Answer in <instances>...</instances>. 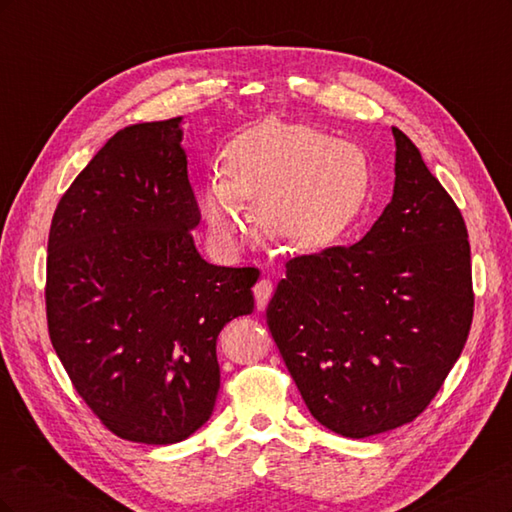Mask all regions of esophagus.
Listing matches in <instances>:
<instances>
[{
    "label": "esophagus",
    "instance_id": "esophagus-1",
    "mask_svg": "<svg viewBox=\"0 0 512 512\" xmlns=\"http://www.w3.org/2000/svg\"><path fill=\"white\" fill-rule=\"evenodd\" d=\"M271 294H273V284H271L269 280H260V282L254 286L256 307L260 309V312L267 307V303H269V299H271Z\"/></svg>",
    "mask_w": 512,
    "mask_h": 512
}]
</instances>
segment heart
Listing matches in <instances>:
<instances>
[{
	"label": "heart",
	"instance_id": "obj_1",
	"mask_svg": "<svg viewBox=\"0 0 512 512\" xmlns=\"http://www.w3.org/2000/svg\"><path fill=\"white\" fill-rule=\"evenodd\" d=\"M367 192L369 162L359 147L303 123L265 121L228 145L224 181L207 185L200 211L222 245H235L243 228L241 200L271 235L320 247L356 220Z\"/></svg>",
	"mask_w": 512,
	"mask_h": 512
}]
</instances>
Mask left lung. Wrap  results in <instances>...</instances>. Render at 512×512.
<instances>
[{
    "label": "left lung",
    "mask_w": 512,
    "mask_h": 512,
    "mask_svg": "<svg viewBox=\"0 0 512 512\" xmlns=\"http://www.w3.org/2000/svg\"><path fill=\"white\" fill-rule=\"evenodd\" d=\"M393 200L367 235L286 262L267 324L305 406L346 438L412 423L466 346L468 228L421 151L393 128Z\"/></svg>",
    "instance_id": "left-lung-1"
}]
</instances>
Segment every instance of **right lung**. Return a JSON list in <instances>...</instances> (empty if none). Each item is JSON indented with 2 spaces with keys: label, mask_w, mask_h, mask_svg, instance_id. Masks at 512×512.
<instances>
[{
  "label": "right lung",
  "mask_w": 512,
  "mask_h": 512,
  "mask_svg": "<svg viewBox=\"0 0 512 512\" xmlns=\"http://www.w3.org/2000/svg\"><path fill=\"white\" fill-rule=\"evenodd\" d=\"M181 117L119 130L55 209L46 322L72 386L115 436L175 444L220 391L218 335L252 314L254 267L196 252Z\"/></svg>",
  "instance_id": "right-lung-1"
}]
</instances>
